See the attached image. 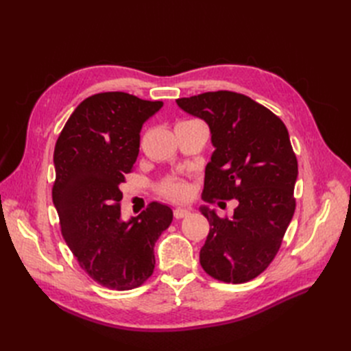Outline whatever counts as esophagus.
<instances>
[{"instance_id": "1", "label": "esophagus", "mask_w": 351, "mask_h": 351, "mask_svg": "<svg viewBox=\"0 0 351 351\" xmlns=\"http://www.w3.org/2000/svg\"><path fill=\"white\" fill-rule=\"evenodd\" d=\"M187 215H190V209H186V208H176L174 209V218H177V219H182Z\"/></svg>"}]
</instances>
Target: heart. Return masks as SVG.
Instances as JSON below:
<instances>
[{"label":"heart","instance_id":"1","mask_svg":"<svg viewBox=\"0 0 351 351\" xmlns=\"http://www.w3.org/2000/svg\"><path fill=\"white\" fill-rule=\"evenodd\" d=\"M159 193L164 197L173 200V202H183L187 200L192 195V187L189 182L180 177H169L159 184Z\"/></svg>","mask_w":351,"mask_h":351}]
</instances>
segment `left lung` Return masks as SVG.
Here are the masks:
<instances>
[{"mask_svg": "<svg viewBox=\"0 0 351 351\" xmlns=\"http://www.w3.org/2000/svg\"><path fill=\"white\" fill-rule=\"evenodd\" d=\"M177 105L208 123L215 146L202 199L237 200L230 218L200 208L210 226L200 265L218 281L247 282L277 256L295 210L299 168L289 130L278 115L236 92H205Z\"/></svg>", "mask_w": 351, "mask_h": 351, "instance_id": "obj_1", "label": "left lung"}]
</instances>
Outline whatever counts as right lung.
Wrapping results in <instances>:
<instances>
[{
  "label": "right lung",
  "mask_w": 351,
  "mask_h": 351,
  "mask_svg": "<svg viewBox=\"0 0 351 351\" xmlns=\"http://www.w3.org/2000/svg\"><path fill=\"white\" fill-rule=\"evenodd\" d=\"M162 107L124 92L92 95L77 105L54 151L52 202L61 234L89 277L111 290H132L151 277L154 246L173 221L151 202L123 221L121 183L139 155L143 123Z\"/></svg>",
  "instance_id": "right-lung-1"
}]
</instances>
